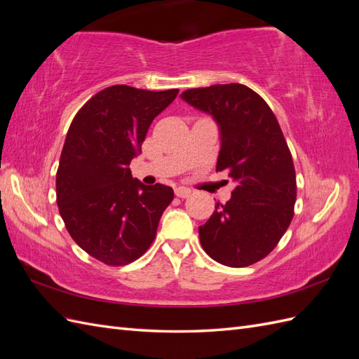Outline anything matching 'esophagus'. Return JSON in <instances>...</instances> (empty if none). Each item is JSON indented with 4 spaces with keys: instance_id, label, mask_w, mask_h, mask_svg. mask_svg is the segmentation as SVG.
<instances>
[{
    "instance_id": "1",
    "label": "esophagus",
    "mask_w": 359,
    "mask_h": 359,
    "mask_svg": "<svg viewBox=\"0 0 359 359\" xmlns=\"http://www.w3.org/2000/svg\"><path fill=\"white\" fill-rule=\"evenodd\" d=\"M190 194H191V190L187 189V187H177V189H175V196H177V198L184 199V198H189Z\"/></svg>"
}]
</instances>
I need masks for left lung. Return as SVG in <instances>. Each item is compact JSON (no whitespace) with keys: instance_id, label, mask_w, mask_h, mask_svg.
Wrapping results in <instances>:
<instances>
[{"instance_id":"obj_1","label":"left lung","mask_w":359,"mask_h":359,"mask_svg":"<svg viewBox=\"0 0 359 359\" xmlns=\"http://www.w3.org/2000/svg\"><path fill=\"white\" fill-rule=\"evenodd\" d=\"M181 99L219 126L215 170L236 184L199 226L201 244L222 265H253L273 252L293 217L297 177L283 132L262 97L241 83L187 90Z\"/></svg>"}]
</instances>
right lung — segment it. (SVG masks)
<instances>
[{
  "instance_id": "obj_1",
  "label": "right lung",
  "mask_w": 359,
  "mask_h": 359,
  "mask_svg": "<svg viewBox=\"0 0 359 359\" xmlns=\"http://www.w3.org/2000/svg\"><path fill=\"white\" fill-rule=\"evenodd\" d=\"M177 94L107 86L70 124L57 172L60 215L74 243L106 265L121 266L142 256L173 199L170 187L145 186L128 165L142 153L153 119Z\"/></svg>"
}]
</instances>
